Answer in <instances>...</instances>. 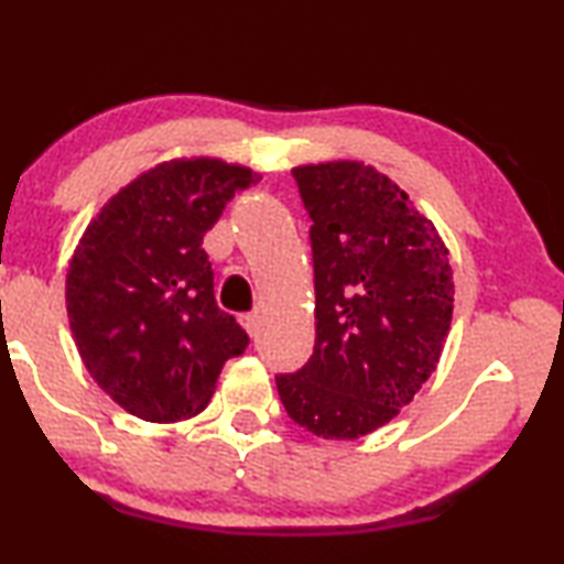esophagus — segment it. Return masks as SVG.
Segmentation results:
<instances>
[{
  "instance_id": "34e87169",
  "label": "esophagus",
  "mask_w": 564,
  "mask_h": 564,
  "mask_svg": "<svg viewBox=\"0 0 564 564\" xmlns=\"http://www.w3.org/2000/svg\"><path fill=\"white\" fill-rule=\"evenodd\" d=\"M240 324L250 337H256L258 329H260V316L258 314H245V316H240Z\"/></svg>"
}]
</instances>
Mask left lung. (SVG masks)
I'll use <instances>...</instances> for the list:
<instances>
[{"mask_svg":"<svg viewBox=\"0 0 564 564\" xmlns=\"http://www.w3.org/2000/svg\"><path fill=\"white\" fill-rule=\"evenodd\" d=\"M312 217L316 339L279 376L289 416L322 440H358L399 416L437 368L455 308L434 221L362 161L291 169Z\"/></svg>","mask_w":564,"mask_h":564,"instance_id":"8db88e82","label":"left lung"}]
</instances>
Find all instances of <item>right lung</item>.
<instances>
[{"label": "right lung", "instance_id": "1", "mask_svg": "<svg viewBox=\"0 0 564 564\" xmlns=\"http://www.w3.org/2000/svg\"><path fill=\"white\" fill-rule=\"evenodd\" d=\"M260 176L212 155L142 171L86 225L66 273L76 350L127 414L176 424L206 409L248 335L214 301L202 250L227 202Z\"/></svg>", "mask_w": 564, "mask_h": 564}]
</instances>
